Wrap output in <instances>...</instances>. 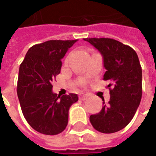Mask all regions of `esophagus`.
I'll use <instances>...</instances> for the list:
<instances>
[{"label":"esophagus","mask_w":156,"mask_h":156,"mask_svg":"<svg viewBox=\"0 0 156 156\" xmlns=\"http://www.w3.org/2000/svg\"><path fill=\"white\" fill-rule=\"evenodd\" d=\"M79 98L81 100H85L88 98V96L86 94H84V93H80L79 94Z\"/></svg>","instance_id":"esophagus-1"}]
</instances>
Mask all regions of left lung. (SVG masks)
<instances>
[{
    "instance_id": "left-lung-1",
    "label": "left lung",
    "mask_w": 156,
    "mask_h": 156,
    "mask_svg": "<svg viewBox=\"0 0 156 156\" xmlns=\"http://www.w3.org/2000/svg\"><path fill=\"white\" fill-rule=\"evenodd\" d=\"M98 49L106 69L104 80L110 81V99L99 113L90 116V123L101 133L110 134L129 123L142 99V67L136 52L130 46L108 38L83 39Z\"/></svg>"
}]
</instances>
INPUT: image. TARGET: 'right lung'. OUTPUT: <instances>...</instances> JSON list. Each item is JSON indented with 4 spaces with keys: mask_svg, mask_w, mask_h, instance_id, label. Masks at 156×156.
Here are the masks:
<instances>
[{
    "mask_svg": "<svg viewBox=\"0 0 156 156\" xmlns=\"http://www.w3.org/2000/svg\"><path fill=\"white\" fill-rule=\"evenodd\" d=\"M78 40L48 41L33 46L20 66L17 95L27 122L36 131L54 136L65 130L68 112L78 95L52 92L51 82L60 73L61 59Z\"/></svg>",
    "mask_w": 156,
    "mask_h": 156,
    "instance_id": "add662e5",
    "label": "right lung"
}]
</instances>
